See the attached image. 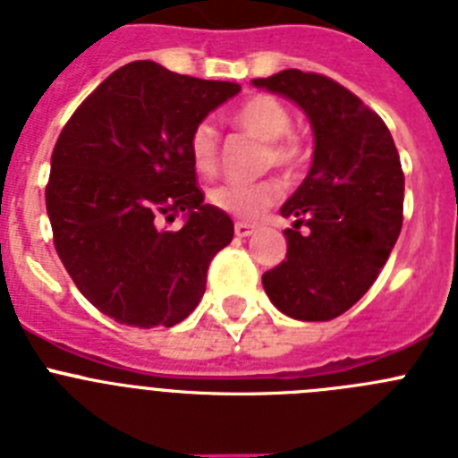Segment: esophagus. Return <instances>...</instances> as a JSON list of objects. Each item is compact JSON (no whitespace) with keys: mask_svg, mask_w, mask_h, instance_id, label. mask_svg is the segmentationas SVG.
I'll return each mask as SVG.
<instances>
[{"mask_svg":"<svg viewBox=\"0 0 458 458\" xmlns=\"http://www.w3.org/2000/svg\"><path fill=\"white\" fill-rule=\"evenodd\" d=\"M233 232H236L238 238H248V236H252L254 232H257V226L248 225V222H236V226H233Z\"/></svg>","mask_w":458,"mask_h":458,"instance_id":"esophagus-1","label":"esophagus"}]
</instances>
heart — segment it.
Here are the masks:
<instances>
[{
	"mask_svg": "<svg viewBox=\"0 0 458 458\" xmlns=\"http://www.w3.org/2000/svg\"><path fill=\"white\" fill-rule=\"evenodd\" d=\"M238 131L248 132L254 140L266 141L264 167H279L293 172L305 160V144L301 137L291 135V112L275 96L259 93L248 98L232 114ZM190 157L199 174H213L220 157V135L208 121L199 123L190 135ZM282 185L277 181H259V183H225L210 190V204L225 210L238 220L254 222L279 199Z\"/></svg>",
	"mask_w": 458,
	"mask_h": 458,
	"instance_id": "1",
	"label": "heart"
}]
</instances>
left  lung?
<instances>
[{"label": "left lung", "mask_w": 458, "mask_h": 458, "mask_svg": "<svg viewBox=\"0 0 458 458\" xmlns=\"http://www.w3.org/2000/svg\"><path fill=\"white\" fill-rule=\"evenodd\" d=\"M252 84L293 100L314 132L310 174L279 208L293 220L286 259L261 282L286 317L330 321L369 291L402 232L399 153L374 109L326 75L289 68Z\"/></svg>", "instance_id": "obj_1"}]
</instances>
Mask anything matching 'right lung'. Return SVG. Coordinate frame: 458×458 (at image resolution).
Instances as JSON below:
<instances>
[{"instance_id":"add662e5","label":"right lung","mask_w":458,"mask_h":458,"mask_svg":"<svg viewBox=\"0 0 458 458\" xmlns=\"http://www.w3.org/2000/svg\"><path fill=\"white\" fill-rule=\"evenodd\" d=\"M238 91L132 62L64 125L46 188L55 248L84 298L116 323L172 327L199 305L233 222L204 204L190 135ZM179 212V233L159 226Z\"/></svg>"}]
</instances>
